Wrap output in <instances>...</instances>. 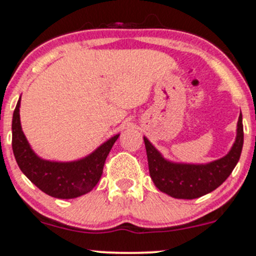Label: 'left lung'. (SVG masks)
Returning <instances> with one entry per match:
<instances>
[{"mask_svg":"<svg viewBox=\"0 0 256 256\" xmlns=\"http://www.w3.org/2000/svg\"><path fill=\"white\" fill-rule=\"evenodd\" d=\"M144 138L149 174L156 188L176 199H196L222 186L238 164L244 143L242 116L240 113L236 136L226 156L206 164L176 163L168 160L160 152Z\"/></svg>","mask_w":256,"mask_h":256,"instance_id":"1","label":"left lung"}]
</instances>
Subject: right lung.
<instances>
[{
	"label": "right lung",
	"mask_w": 256,
	"mask_h": 256,
	"mask_svg": "<svg viewBox=\"0 0 256 256\" xmlns=\"http://www.w3.org/2000/svg\"><path fill=\"white\" fill-rule=\"evenodd\" d=\"M20 106L21 98L12 118V149L22 173L43 193L53 198L73 199L92 190L102 176L106 159L120 134L113 136L94 152L78 160H46L34 153L22 130Z\"/></svg>",
	"instance_id": "right-lung-1"
}]
</instances>
